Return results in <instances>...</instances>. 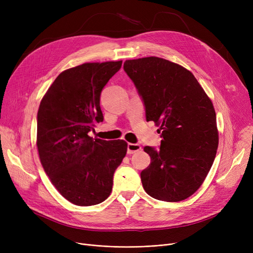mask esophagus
I'll use <instances>...</instances> for the list:
<instances>
[{
  "label": "esophagus",
  "mask_w": 253,
  "mask_h": 253,
  "mask_svg": "<svg viewBox=\"0 0 253 253\" xmlns=\"http://www.w3.org/2000/svg\"><path fill=\"white\" fill-rule=\"evenodd\" d=\"M140 150H141V147L137 143H128V145H127V153L129 155L139 152Z\"/></svg>",
  "instance_id": "1"
}]
</instances>
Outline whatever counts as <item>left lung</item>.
I'll list each match as a JSON object with an SVG mask.
<instances>
[{"label":"left lung","mask_w":253,"mask_h":253,"mask_svg":"<svg viewBox=\"0 0 253 253\" xmlns=\"http://www.w3.org/2000/svg\"><path fill=\"white\" fill-rule=\"evenodd\" d=\"M124 71L145 106L147 121L162 132L160 149L144 147L151 164L141 171L142 187L151 197L178 202L201 187L218 147L216 115L194 75L160 57L126 60Z\"/></svg>","instance_id":"obj_1"}]
</instances>
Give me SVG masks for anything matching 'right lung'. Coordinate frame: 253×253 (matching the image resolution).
<instances>
[{
	"label": "right lung",
	"instance_id": "add662e5",
	"mask_svg": "<svg viewBox=\"0 0 253 253\" xmlns=\"http://www.w3.org/2000/svg\"><path fill=\"white\" fill-rule=\"evenodd\" d=\"M122 60L87 62L63 71L47 90L37 117L40 161L52 184L78 206L103 202L115 170L127 153L125 140L88 135L103 121L100 93Z\"/></svg>",
	"mask_w": 253,
	"mask_h": 253
}]
</instances>
